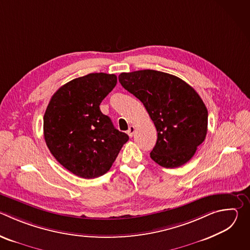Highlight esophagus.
Returning a JSON list of instances; mask_svg holds the SVG:
<instances>
[{
  "mask_svg": "<svg viewBox=\"0 0 250 250\" xmlns=\"http://www.w3.org/2000/svg\"><path fill=\"white\" fill-rule=\"evenodd\" d=\"M134 131H135V127H134L133 125H130V126L128 127V129H127V134H128V136H129V137H132Z\"/></svg>",
  "mask_w": 250,
  "mask_h": 250,
  "instance_id": "1",
  "label": "esophagus"
}]
</instances>
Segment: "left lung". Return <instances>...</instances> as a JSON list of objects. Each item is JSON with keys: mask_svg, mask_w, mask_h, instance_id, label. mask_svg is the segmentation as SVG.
Instances as JSON below:
<instances>
[{"mask_svg": "<svg viewBox=\"0 0 250 250\" xmlns=\"http://www.w3.org/2000/svg\"><path fill=\"white\" fill-rule=\"evenodd\" d=\"M119 81L154 123L157 141L151 159L165 168L187 163L208 131V110L199 94L182 79L156 70L122 73Z\"/></svg>", "mask_w": 250, "mask_h": 250, "instance_id": "obj_1", "label": "left lung"}]
</instances>
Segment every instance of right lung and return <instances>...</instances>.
Here are the masks:
<instances>
[{"instance_id": "1", "label": "right lung", "mask_w": 250, "mask_h": 250, "mask_svg": "<svg viewBox=\"0 0 250 250\" xmlns=\"http://www.w3.org/2000/svg\"><path fill=\"white\" fill-rule=\"evenodd\" d=\"M117 85V76L91 73L60 87L43 117L46 146L68 171L85 179L108 172L128 135L118 130L100 104Z\"/></svg>"}]
</instances>
